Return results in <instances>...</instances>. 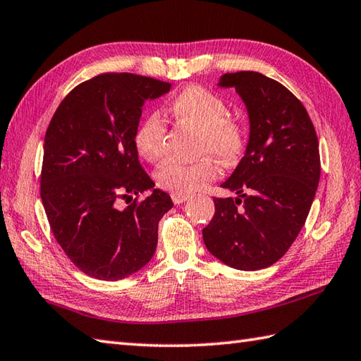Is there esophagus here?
Returning a JSON list of instances; mask_svg holds the SVG:
<instances>
[{
	"label": "esophagus",
	"instance_id": "1",
	"mask_svg": "<svg viewBox=\"0 0 361 361\" xmlns=\"http://www.w3.org/2000/svg\"><path fill=\"white\" fill-rule=\"evenodd\" d=\"M189 198V195H186V194H172V202L175 203V204H181V203H185L186 200Z\"/></svg>",
	"mask_w": 361,
	"mask_h": 361
}]
</instances>
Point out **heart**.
<instances>
[{
    "label": "heart",
    "mask_w": 361,
    "mask_h": 361,
    "mask_svg": "<svg viewBox=\"0 0 361 361\" xmlns=\"http://www.w3.org/2000/svg\"><path fill=\"white\" fill-rule=\"evenodd\" d=\"M228 104L214 91L190 85L176 94L169 113L176 124L198 132L195 155L203 157L195 163L166 161L155 173L157 183L172 194H192L203 189L217 176V159L224 166L239 163L247 150L248 132L242 121L228 116ZM167 126L159 113H147L133 133V145L142 159L157 161L166 149Z\"/></svg>",
    "instance_id": "obj_1"
}]
</instances>
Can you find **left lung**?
Returning <instances> with one entry per match:
<instances>
[{"label": "left lung", "mask_w": 361, "mask_h": 361, "mask_svg": "<svg viewBox=\"0 0 361 361\" xmlns=\"http://www.w3.org/2000/svg\"><path fill=\"white\" fill-rule=\"evenodd\" d=\"M250 116L247 153L221 188L237 198H214L203 229L211 255L237 270L273 265L301 231L319 181L318 136L307 110L282 83L255 71L221 75Z\"/></svg>", "instance_id": "1"}]
</instances>
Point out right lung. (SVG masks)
<instances>
[{
	"label": "right lung",
	"instance_id": "1",
	"mask_svg": "<svg viewBox=\"0 0 361 361\" xmlns=\"http://www.w3.org/2000/svg\"><path fill=\"white\" fill-rule=\"evenodd\" d=\"M172 83L104 73L79 83L57 106L44 136L40 194L51 231L88 276L118 281L152 259L158 221L173 203L153 189L133 145L142 105ZM135 200L120 209L122 200Z\"/></svg>",
	"mask_w": 361,
	"mask_h": 361
}]
</instances>
